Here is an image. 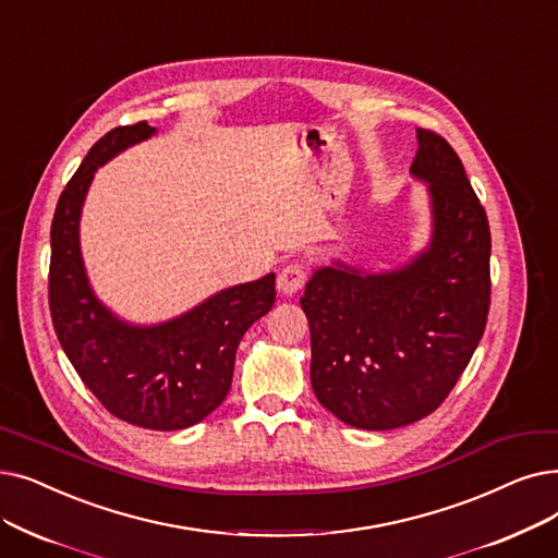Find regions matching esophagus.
Wrapping results in <instances>:
<instances>
[{
    "mask_svg": "<svg viewBox=\"0 0 558 558\" xmlns=\"http://www.w3.org/2000/svg\"><path fill=\"white\" fill-rule=\"evenodd\" d=\"M303 284H305V269L299 264L284 266V269L278 274V280H276L278 292L284 294V296L296 294Z\"/></svg>",
    "mask_w": 558,
    "mask_h": 558,
    "instance_id": "esophagus-1",
    "label": "esophagus"
}]
</instances>
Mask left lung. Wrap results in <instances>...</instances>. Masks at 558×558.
<instances>
[{"instance_id": "obj_1", "label": "left lung", "mask_w": 558, "mask_h": 558, "mask_svg": "<svg viewBox=\"0 0 558 558\" xmlns=\"http://www.w3.org/2000/svg\"><path fill=\"white\" fill-rule=\"evenodd\" d=\"M410 175L426 184L428 246L390 271L332 259L301 299L310 380L349 426L390 430L430 415L465 372L490 307L486 209L451 145L417 130Z\"/></svg>"}]
</instances>
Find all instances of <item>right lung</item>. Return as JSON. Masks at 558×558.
<instances>
[{
  "mask_svg": "<svg viewBox=\"0 0 558 558\" xmlns=\"http://www.w3.org/2000/svg\"><path fill=\"white\" fill-rule=\"evenodd\" d=\"M155 134L145 120L107 132L65 184L50 232V312L72 367L113 417L180 430L223 403L241 337L276 303V274L221 289L150 326L120 319L95 296L80 246L88 186L100 166Z\"/></svg>",
  "mask_w": 558,
  "mask_h": 558,
  "instance_id": "right-lung-1",
  "label": "right lung"
}]
</instances>
